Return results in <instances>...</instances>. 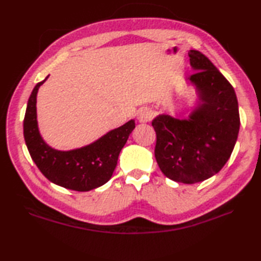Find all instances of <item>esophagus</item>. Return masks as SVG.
Wrapping results in <instances>:
<instances>
[{"instance_id":"1","label":"esophagus","mask_w":261,"mask_h":261,"mask_svg":"<svg viewBox=\"0 0 261 261\" xmlns=\"http://www.w3.org/2000/svg\"><path fill=\"white\" fill-rule=\"evenodd\" d=\"M152 119V112L149 109H142L140 110L139 115H138V120L141 123H145V122H149Z\"/></svg>"}]
</instances>
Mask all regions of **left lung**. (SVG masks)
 <instances>
[{"label": "left lung", "mask_w": 261, "mask_h": 261, "mask_svg": "<svg viewBox=\"0 0 261 261\" xmlns=\"http://www.w3.org/2000/svg\"><path fill=\"white\" fill-rule=\"evenodd\" d=\"M195 73L188 77L198 93L188 119L160 114L151 122L154 157L169 179L194 184L218 174L238 139L240 116L234 88L201 51H188Z\"/></svg>", "instance_id": "8db88e82"}]
</instances>
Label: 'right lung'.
<instances>
[{"instance_id":"obj_1","label":"right lung","mask_w":261,"mask_h":261,"mask_svg":"<svg viewBox=\"0 0 261 261\" xmlns=\"http://www.w3.org/2000/svg\"><path fill=\"white\" fill-rule=\"evenodd\" d=\"M48 76L33 88L23 120L25 145L43 176L56 185L87 192L104 185L112 177L122 148L136 127L135 121L108 132L95 142L69 151H60L43 141L37 123V93Z\"/></svg>"}]
</instances>
